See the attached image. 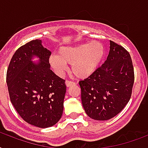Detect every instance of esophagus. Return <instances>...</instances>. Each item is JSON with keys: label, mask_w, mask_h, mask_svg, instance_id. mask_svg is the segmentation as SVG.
Masks as SVG:
<instances>
[{"label": "esophagus", "mask_w": 148, "mask_h": 148, "mask_svg": "<svg viewBox=\"0 0 148 148\" xmlns=\"http://www.w3.org/2000/svg\"><path fill=\"white\" fill-rule=\"evenodd\" d=\"M65 84H66V86H67V87H70V86L75 85V84H76L75 82H74V81H66Z\"/></svg>", "instance_id": "obj_1"}]
</instances>
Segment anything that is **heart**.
Instances as JSON below:
<instances>
[{
  "label": "heart",
  "mask_w": 148,
  "mask_h": 148,
  "mask_svg": "<svg viewBox=\"0 0 148 148\" xmlns=\"http://www.w3.org/2000/svg\"><path fill=\"white\" fill-rule=\"evenodd\" d=\"M104 53L103 45L99 41H92L60 47L58 53L50 57V62L59 74L64 72L67 64H71L73 74L78 78H86L97 70Z\"/></svg>",
  "instance_id": "heart-1"
}]
</instances>
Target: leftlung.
Segmentation results:
<instances>
[{
  "label": "left lung",
  "instance_id": "left-lung-1",
  "mask_svg": "<svg viewBox=\"0 0 148 148\" xmlns=\"http://www.w3.org/2000/svg\"><path fill=\"white\" fill-rule=\"evenodd\" d=\"M134 81L130 53L110 40L107 60L88 78L79 82L86 114L97 121H107L118 114L130 101Z\"/></svg>",
  "mask_w": 148,
  "mask_h": 148
}]
</instances>
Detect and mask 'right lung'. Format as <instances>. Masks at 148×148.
I'll use <instances>...</instances> for the list:
<instances>
[{
  "label": "right lung",
  "mask_w": 148,
  "mask_h": 148,
  "mask_svg": "<svg viewBox=\"0 0 148 148\" xmlns=\"http://www.w3.org/2000/svg\"><path fill=\"white\" fill-rule=\"evenodd\" d=\"M41 40L27 43L16 51L7 71L11 103L22 119L34 126H53L62 116L66 93L65 80L51 69V52ZM34 56L40 60H31Z\"/></svg>",
  "instance_id": "right-lung-1"
}]
</instances>
